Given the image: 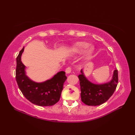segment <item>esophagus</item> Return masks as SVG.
<instances>
[{
  "label": "esophagus",
  "instance_id": "34e87169",
  "mask_svg": "<svg viewBox=\"0 0 135 135\" xmlns=\"http://www.w3.org/2000/svg\"><path fill=\"white\" fill-rule=\"evenodd\" d=\"M71 68L70 67H68L66 68L65 73H67V74H69V73H71Z\"/></svg>",
  "mask_w": 135,
  "mask_h": 135
}]
</instances>
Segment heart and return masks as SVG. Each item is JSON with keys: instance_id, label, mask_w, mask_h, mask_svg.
<instances>
[{"instance_id": "heart-1", "label": "heart", "mask_w": 135, "mask_h": 135, "mask_svg": "<svg viewBox=\"0 0 135 135\" xmlns=\"http://www.w3.org/2000/svg\"><path fill=\"white\" fill-rule=\"evenodd\" d=\"M87 49L85 51L84 54V58L86 59H89L92 58V55L94 52L95 48L93 46H88V43L84 42H79L73 46L72 47H71L70 51L76 54H80L82 52Z\"/></svg>"}]
</instances>
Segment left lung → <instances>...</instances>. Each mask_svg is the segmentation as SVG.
I'll return each mask as SVG.
<instances>
[{
  "label": "left lung",
  "instance_id": "8db88e82",
  "mask_svg": "<svg viewBox=\"0 0 135 135\" xmlns=\"http://www.w3.org/2000/svg\"><path fill=\"white\" fill-rule=\"evenodd\" d=\"M79 75L81 89V99L89 106H97L108 100L115 91L118 83V71H114L111 81L103 84H95L87 79L83 70Z\"/></svg>",
  "mask_w": 135,
  "mask_h": 135
}]
</instances>
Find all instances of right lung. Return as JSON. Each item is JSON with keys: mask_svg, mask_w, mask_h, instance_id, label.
Masks as SVG:
<instances>
[{"mask_svg": "<svg viewBox=\"0 0 135 135\" xmlns=\"http://www.w3.org/2000/svg\"><path fill=\"white\" fill-rule=\"evenodd\" d=\"M22 48L17 58L16 80L22 94L30 102L38 106H52L60 99L63 85L67 79L64 71H59L46 81L37 83L26 75V66L21 61Z\"/></svg>", "mask_w": 135, "mask_h": 135, "instance_id": "add662e5", "label": "right lung"}]
</instances>
